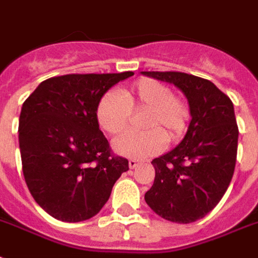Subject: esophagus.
<instances>
[{
	"label": "esophagus",
	"mask_w": 258,
	"mask_h": 258,
	"mask_svg": "<svg viewBox=\"0 0 258 258\" xmlns=\"http://www.w3.org/2000/svg\"><path fill=\"white\" fill-rule=\"evenodd\" d=\"M139 164H141V162H139V161H137V160H130V161H128L130 169L138 168V165H139Z\"/></svg>",
	"instance_id": "obj_1"
}]
</instances>
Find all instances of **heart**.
<instances>
[{"instance_id": "obj_1", "label": "heart", "mask_w": 258, "mask_h": 258, "mask_svg": "<svg viewBox=\"0 0 258 258\" xmlns=\"http://www.w3.org/2000/svg\"><path fill=\"white\" fill-rule=\"evenodd\" d=\"M146 109L143 117L145 131L130 130L113 141L117 154L143 160L161 153L169 141H177L185 133L189 108L182 98L172 94L164 82L141 78L119 94L107 92L98 101L96 117L100 127L116 135L127 127L131 112Z\"/></svg>"}]
</instances>
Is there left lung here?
<instances>
[{"label": "left lung", "mask_w": 258, "mask_h": 258, "mask_svg": "<svg viewBox=\"0 0 258 258\" xmlns=\"http://www.w3.org/2000/svg\"><path fill=\"white\" fill-rule=\"evenodd\" d=\"M185 94L192 119L173 150L154 158V184L145 195L153 211L166 221L192 223L221 202L233 178L238 125L234 105L211 81L180 72H142Z\"/></svg>", "instance_id": "obj_1"}]
</instances>
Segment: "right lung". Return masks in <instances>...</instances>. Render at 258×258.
I'll use <instances>...</instances> for the list:
<instances>
[{
  "instance_id": "obj_1",
  "label": "right lung",
  "mask_w": 258,
  "mask_h": 258,
  "mask_svg": "<svg viewBox=\"0 0 258 258\" xmlns=\"http://www.w3.org/2000/svg\"><path fill=\"white\" fill-rule=\"evenodd\" d=\"M131 76L52 77L23 104L19 143L25 182L35 202L55 219H90L128 170V161L112 154L96 109L108 89Z\"/></svg>"
}]
</instances>
